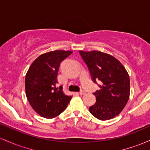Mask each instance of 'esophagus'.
I'll return each instance as SVG.
<instances>
[{
    "label": "esophagus",
    "mask_w": 150,
    "mask_h": 150,
    "mask_svg": "<svg viewBox=\"0 0 150 150\" xmlns=\"http://www.w3.org/2000/svg\"><path fill=\"white\" fill-rule=\"evenodd\" d=\"M86 94V92L84 90H81L80 92H79V94H80V95H84V94Z\"/></svg>",
    "instance_id": "34e87169"
}]
</instances>
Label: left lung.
I'll return each mask as SVG.
<instances>
[{"label": "left lung", "mask_w": 150, "mask_h": 150, "mask_svg": "<svg viewBox=\"0 0 150 150\" xmlns=\"http://www.w3.org/2000/svg\"><path fill=\"white\" fill-rule=\"evenodd\" d=\"M94 82L101 81L100 89L94 93L96 102L89 108L94 117L110 120L120 114L130 97V77L122 63L108 53L99 51H80Z\"/></svg>", "instance_id": "left-lung-1"}]
</instances>
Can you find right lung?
<instances>
[{"label":"right lung","instance_id":"right-lung-1","mask_svg":"<svg viewBox=\"0 0 150 150\" xmlns=\"http://www.w3.org/2000/svg\"><path fill=\"white\" fill-rule=\"evenodd\" d=\"M73 51L56 50L40 55L34 61L25 76V92L34 111L46 118L61 113L72 96L65 94L63 87H57L60 63Z\"/></svg>","mask_w":150,"mask_h":150}]
</instances>
